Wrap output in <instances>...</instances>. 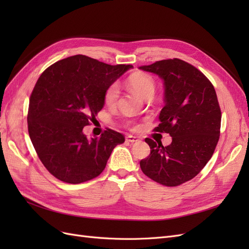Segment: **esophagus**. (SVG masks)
<instances>
[{"mask_svg":"<svg viewBox=\"0 0 249 249\" xmlns=\"http://www.w3.org/2000/svg\"><path fill=\"white\" fill-rule=\"evenodd\" d=\"M125 140H126L127 142H131V143H133V142H137V141H139V139H138L137 137H135V136H132V135H129V136H127V137L125 138Z\"/></svg>","mask_w":249,"mask_h":249,"instance_id":"34e87169","label":"esophagus"}]
</instances>
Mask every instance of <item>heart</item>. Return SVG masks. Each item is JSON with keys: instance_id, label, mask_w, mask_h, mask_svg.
Instances as JSON below:
<instances>
[{"instance_id": "heart-1", "label": "heart", "mask_w": 249, "mask_h": 249, "mask_svg": "<svg viewBox=\"0 0 249 249\" xmlns=\"http://www.w3.org/2000/svg\"><path fill=\"white\" fill-rule=\"evenodd\" d=\"M126 85L142 99L153 97L156 91L155 82L152 78L142 73H135L126 81ZM119 96V88L116 84L110 85L105 92V102L109 106L115 105Z\"/></svg>"}]
</instances>
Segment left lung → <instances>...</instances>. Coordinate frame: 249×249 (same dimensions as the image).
Masks as SVG:
<instances>
[{"label": "left lung", "mask_w": 249, "mask_h": 249, "mask_svg": "<svg viewBox=\"0 0 249 249\" xmlns=\"http://www.w3.org/2000/svg\"><path fill=\"white\" fill-rule=\"evenodd\" d=\"M139 69L164 82L165 106L155 131L172 137L167 146L145 139L150 154L140 161L141 170L157 183L178 186L198 175L219 140L221 111L216 91L201 71L177 58Z\"/></svg>", "instance_id": "obj_1"}]
</instances>
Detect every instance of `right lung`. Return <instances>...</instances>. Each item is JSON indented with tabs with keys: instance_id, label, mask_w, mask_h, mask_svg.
<instances>
[{
	"instance_id": "1",
	"label": "right lung",
	"mask_w": 249,
	"mask_h": 249,
	"mask_svg": "<svg viewBox=\"0 0 249 249\" xmlns=\"http://www.w3.org/2000/svg\"><path fill=\"white\" fill-rule=\"evenodd\" d=\"M132 65H109L76 55L51 65L30 96L28 131L40 161L62 182L80 184L100 176L124 135L107 129L88 139L83 127L105 105V92Z\"/></svg>"
}]
</instances>
